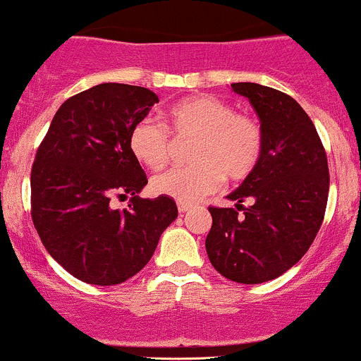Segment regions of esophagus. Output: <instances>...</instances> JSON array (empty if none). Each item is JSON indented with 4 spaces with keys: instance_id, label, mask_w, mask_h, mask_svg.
Listing matches in <instances>:
<instances>
[{
    "instance_id": "1",
    "label": "esophagus",
    "mask_w": 361,
    "mask_h": 361,
    "mask_svg": "<svg viewBox=\"0 0 361 361\" xmlns=\"http://www.w3.org/2000/svg\"><path fill=\"white\" fill-rule=\"evenodd\" d=\"M189 207H191V203H185V202H179V203H177V209H179L180 214H184L185 210H189Z\"/></svg>"
}]
</instances>
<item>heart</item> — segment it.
Wrapping results in <instances>:
<instances>
[{"mask_svg":"<svg viewBox=\"0 0 361 361\" xmlns=\"http://www.w3.org/2000/svg\"><path fill=\"white\" fill-rule=\"evenodd\" d=\"M165 128L140 119L130 131L131 154L138 163L158 170L169 163L176 144H191L184 169H170L152 177L156 195L179 202H195L214 192L223 179L230 184L249 180L258 170L265 149V133L256 117L238 114L233 105L214 96H192L172 105Z\"/></svg>","mask_w":361,"mask_h":361,"instance_id":"heart-1","label":"heart"}]
</instances>
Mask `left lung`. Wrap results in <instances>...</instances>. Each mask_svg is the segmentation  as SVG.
I'll return each mask as SVG.
<instances>
[{
  "label": "left lung",
  "instance_id": "1",
  "mask_svg": "<svg viewBox=\"0 0 361 361\" xmlns=\"http://www.w3.org/2000/svg\"><path fill=\"white\" fill-rule=\"evenodd\" d=\"M231 89L255 106L265 149L255 176L228 195L237 209L209 207L205 247L221 276L259 284L283 276L309 251L324 219L330 173L319 135L291 96L252 82Z\"/></svg>",
  "mask_w": 361,
  "mask_h": 361
}]
</instances>
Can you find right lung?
Wrapping results in <instances>:
<instances>
[{"label": "right lung", "mask_w": 361, "mask_h": 361, "mask_svg": "<svg viewBox=\"0 0 361 361\" xmlns=\"http://www.w3.org/2000/svg\"><path fill=\"white\" fill-rule=\"evenodd\" d=\"M145 87L106 84L68 98L31 169V217L49 255L89 284L112 286L140 272L177 217L170 196L140 198L147 176L131 154L130 131L158 103ZM132 196L128 209L112 195Z\"/></svg>", "instance_id": "add662e5"}]
</instances>
